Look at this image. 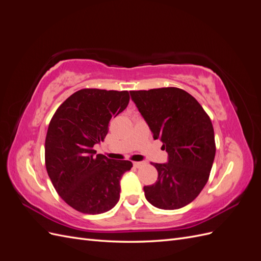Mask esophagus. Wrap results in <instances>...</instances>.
<instances>
[{"label":"esophagus","mask_w":261,"mask_h":261,"mask_svg":"<svg viewBox=\"0 0 261 261\" xmlns=\"http://www.w3.org/2000/svg\"><path fill=\"white\" fill-rule=\"evenodd\" d=\"M133 164H134V167H135V168H139V167H141V165H143L144 163H143V162H137V161H135V162H133Z\"/></svg>","instance_id":"1"}]
</instances>
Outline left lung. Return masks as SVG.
Listing matches in <instances>:
<instances>
[{
    "instance_id": "left-lung-1",
    "label": "left lung",
    "mask_w": 261,
    "mask_h": 261,
    "mask_svg": "<svg viewBox=\"0 0 261 261\" xmlns=\"http://www.w3.org/2000/svg\"><path fill=\"white\" fill-rule=\"evenodd\" d=\"M130 96L169 154L168 163H151L158 179L144 187L146 199L164 210L185 207L207 184L215 160L210 117L192 94L176 87L133 90Z\"/></svg>"
}]
</instances>
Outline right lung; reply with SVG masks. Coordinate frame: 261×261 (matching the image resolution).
<instances>
[{
    "instance_id": "add662e5",
    "label": "right lung",
    "mask_w": 261,
    "mask_h": 261,
    "mask_svg": "<svg viewBox=\"0 0 261 261\" xmlns=\"http://www.w3.org/2000/svg\"><path fill=\"white\" fill-rule=\"evenodd\" d=\"M129 102L128 91L86 88L68 97L52 116L45 137L49 177L68 206L87 215L111 210L120 199V180L132 169L127 160L96 154L112 117Z\"/></svg>"
}]
</instances>
